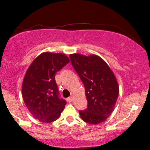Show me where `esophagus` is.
Masks as SVG:
<instances>
[{
	"instance_id": "34e87169",
	"label": "esophagus",
	"mask_w": 150,
	"mask_h": 150,
	"mask_svg": "<svg viewBox=\"0 0 150 150\" xmlns=\"http://www.w3.org/2000/svg\"><path fill=\"white\" fill-rule=\"evenodd\" d=\"M73 98L72 97H70L68 98V101H69V102H71V101H73Z\"/></svg>"
}]
</instances>
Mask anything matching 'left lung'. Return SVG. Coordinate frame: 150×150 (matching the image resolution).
Wrapping results in <instances>:
<instances>
[{"label":"left lung","mask_w":150,"mask_h":150,"mask_svg":"<svg viewBox=\"0 0 150 150\" xmlns=\"http://www.w3.org/2000/svg\"><path fill=\"white\" fill-rule=\"evenodd\" d=\"M71 63L85 88L87 108L80 111L86 123L97 125L113 112L119 94L118 81L107 63L97 55H70Z\"/></svg>","instance_id":"8db88e82"}]
</instances>
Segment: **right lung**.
I'll list each match as a JSON object with an SVG mask.
<instances>
[{
    "label": "right lung",
    "instance_id": "1",
    "mask_svg": "<svg viewBox=\"0 0 150 150\" xmlns=\"http://www.w3.org/2000/svg\"><path fill=\"white\" fill-rule=\"evenodd\" d=\"M70 62L64 53L44 52L26 72L22 86L24 102L31 114L42 123L57 120L66 101L58 97L55 75Z\"/></svg>",
    "mask_w": 150,
    "mask_h": 150
}]
</instances>
